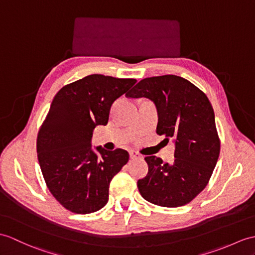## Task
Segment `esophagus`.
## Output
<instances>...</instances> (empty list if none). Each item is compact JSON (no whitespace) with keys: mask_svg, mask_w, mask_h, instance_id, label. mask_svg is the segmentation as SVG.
Here are the masks:
<instances>
[{"mask_svg":"<svg viewBox=\"0 0 255 255\" xmlns=\"http://www.w3.org/2000/svg\"><path fill=\"white\" fill-rule=\"evenodd\" d=\"M129 155H130V158H131V159H137V158H140L139 153H138V152H135V151H130V152H129Z\"/></svg>","mask_w":255,"mask_h":255,"instance_id":"obj_1","label":"esophagus"}]
</instances>
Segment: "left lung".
Instances as JSON below:
<instances>
[{"label": "left lung", "instance_id": "8db88e82", "mask_svg": "<svg viewBox=\"0 0 255 255\" xmlns=\"http://www.w3.org/2000/svg\"><path fill=\"white\" fill-rule=\"evenodd\" d=\"M147 98L158 114L156 133L175 140V161L146 156L149 171L138 180L147 202L178 208L197 197L208 185L221 151L215 116L206 94L179 76L164 75L142 79L127 94Z\"/></svg>", "mask_w": 255, "mask_h": 255}]
</instances>
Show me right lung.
<instances>
[{"label":"right lung","instance_id":"right-lung-1","mask_svg":"<svg viewBox=\"0 0 255 255\" xmlns=\"http://www.w3.org/2000/svg\"><path fill=\"white\" fill-rule=\"evenodd\" d=\"M137 80L89 75L64 86L52 101L37 137L46 187L63 208L90 214L109 201L112 178L127 164L128 152L91 150L92 131L109 122L111 106Z\"/></svg>","mask_w":255,"mask_h":255}]
</instances>
